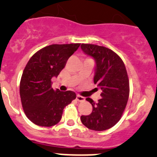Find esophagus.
Wrapping results in <instances>:
<instances>
[{"label": "esophagus", "mask_w": 157, "mask_h": 157, "mask_svg": "<svg viewBox=\"0 0 157 157\" xmlns=\"http://www.w3.org/2000/svg\"><path fill=\"white\" fill-rule=\"evenodd\" d=\"M76 99H77V100L79 101V102H83V101L85 100V98L83 97V96H80V95H77V97H76Z\"/></svg>", "instance_id": "obj_1"}]
</instances>
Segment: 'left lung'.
Wrapping results in <instances>:
<instances>
[{
  "label": "left lung",
  "mask_w": 157,
  "mask_h": 157,
  "mask_svg": "<svg viewBox=\"0 0 157 157\" xmlns=\"http://www.w3.org/2000/svg\"><path fill=\"white\" fill-rule=\"evenodd\" d=\"M82 51L96 63L93 81L102 90L101 99L95 102L91 114L80 117L82 123L93 131H105L117 124L122 115L129 97V80L124 62L116 53L103 46L82 44Z\"/></svg>",
  "instance_id": "1"
}]
</instances>
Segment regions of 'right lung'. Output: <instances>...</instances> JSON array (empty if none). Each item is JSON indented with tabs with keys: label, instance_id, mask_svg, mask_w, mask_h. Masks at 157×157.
Here are the masks:
<instances>
[{
	"label": "right lung",
	"instance_id": "1",
	"mask_svg": "<svg viewBox=\"0 0 157 157\" xmlns=\"http://www.w3.org/2000/svg\"><path fill=\"white\" fill-rule=\"evenodd\" d=\"M80 45H48L28 61L22 74L20 94L25 114L35 124L43 127L56 124L61 119L64 107L75 99L74 92L54 90L51 80L58 77Z\"/></svg>",
	"mask_w": 157,
	"mask_h": 157
}]
</instances>
